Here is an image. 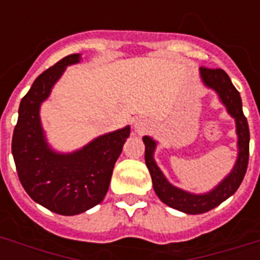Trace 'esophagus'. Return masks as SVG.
Wrapping results in <instances>:
<instances>
[{"mask_svg": "<svg viewBox=\"0 0 260 260\" xmlns=\"http://www.w3.org/2000/svg\"><path fill=\"white\" fill-rule=\"evenodd\" d=\"M134 128L136 132H139V134H144V132L148 129V124H147V121H144V120H136L134 124Z\"/></svg>", "mask_w": 260, "mask_h": 260, "instance_id": "obj_1", "label": "esophagus"}]
</instances>
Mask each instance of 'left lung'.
Wrapping results in <instances>:
<instances>
[{"instance_id":"obj_1","label":"left lung","mask_w":260,"mask_h":260,"mask_svg":"<svg viewBox=\"0 0 260 260\" xmlns=\"http://www.w3.org/2000/svg\"><path fill=\"white\" fill-rule=\"evenodd\" d=\"M200 75H201L204 85L209 89H213L218 94L228 113L236 121L239 154L232 171L213 190L205 194H191L185 190L178 189L167 181L166 177L163 175L160 169L155 163L154 151L156 142L148 136L143 138V142L146 146L144 158H146V165L152 178L155 193L166 205L187 214L205 213L208 210L220 205L226 198H230L239 189L243 178L246 175L248 156H250V128H248L246 116L243 113L240 94L232 85L228 74L222 69L201 67Z\"/></svg>"}]
</instances>
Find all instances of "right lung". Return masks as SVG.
Returning a JSON list of instances; mask_svg holds the SVG:
<instances>
[{
  "mask_svg": "<svg viewBox=\"0 0 260 260\" xmlns=\"http://www.w3.org/2000/svg\"><path fill=\"white\" fill-rule=\"evenodd\" d=\"M79 59V54L69 55L35 79L20 102L12 139V154L22 187L35 202L63 216L83 213L104 200L114 163L131 132L125 126L102 135L71 154L51 150L40 122V105L64 69Z\"/></svg>",
  "mask_w": 260,
  "mask_h": 260,
  "instance_id": "obj_1",
  "label": "right lung"
}]
</instances>
